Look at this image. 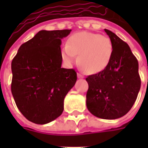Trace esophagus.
Segmentation results:
<instances>
[{"mask_svg": "<svg viewBox=\"0 0 148 148\" xmlns=\"http://www.w3.org/2000/svg\"><path fill=\"white\" fill-rule=\"evenodd\" d=\"M77 77H78V78H83L84 76L81 74V73H78V74H77Z\"/></svg>", "mask_w": 148, "mask_h": 148, "instance_id": "esophagus-1", "label": "esophagus"}]
</instances>
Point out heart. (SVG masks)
Segmentation results:
<instances>
[{
    "mask_svg": "<svg viewBox=\"0 0 148 148\" xmlns=\"http://www.w3.org/2000/svg\"><path fill=\"white\" fill-rule=\"evenodd\" d=\"M89 74L102 71L111 59L112 44L109 37L90 32L74 34L62 48V57L66 63L77 61Z\"/></svg>",
    "mask_w": 148,
    "mask_h": 148,
    "instance_id": "heart-1",
    "label": "heart"
}]
</instances>
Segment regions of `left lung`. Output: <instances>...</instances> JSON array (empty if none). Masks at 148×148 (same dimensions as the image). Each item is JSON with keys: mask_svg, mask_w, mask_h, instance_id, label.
<instances>
[{"mask_svg": "<svg viewBox=\"0 0 148 148\" xmlns=\"http://www.w3.org/2000/svg\"><path fill=\"white\" fill-rule=\"evenodd\" d=\"M112 44L110 62L102 71L86 78L88 110L97 117L114 120L128 112L140 90L139 64L127 42L105 29Z\"/></svg>", "mask_w": 148, "mask_h": 148, "instance_id": "1", "label": "left lung"}]
</instances>
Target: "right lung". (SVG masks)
I'll return each instance as SVG.
<instances>
[{"label":"right lung","mask_w":148,"mask_h":148,"mask_svg":"<svg viewBox=\"0 0 148 148\" xmlns=\"http://www.w3.org/2000/svg\"><path fill=\"white\" fill-rule=\"evenodd\" d=\"M71 30L39 31L20 47L12 61L11 90L24 117L45 124L63 112L66 95L77 81L74 69L62 68V39Z\"/></svg>","instance_id":"obj_1"}]
</instances>
